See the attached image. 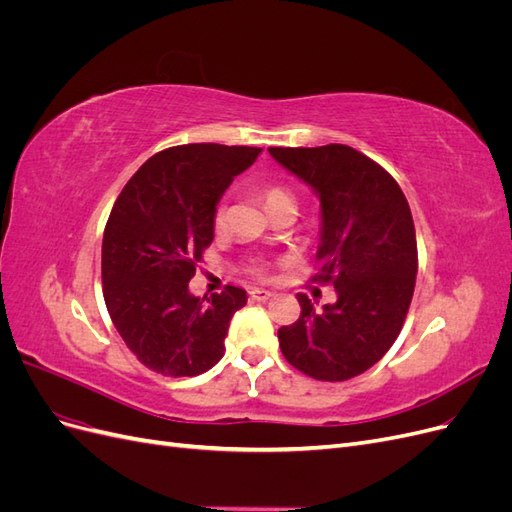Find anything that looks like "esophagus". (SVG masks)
I'll return each instance as SVG.
<instances>
[{
  "instance_id": "esophagus-1",
  "label": "esophagus",
  "mask_w": 512,
  "mask_h": 512,
  "mask_svg": "<svg viewBox=\"0 0 512 512\" xmlns=\"http://www.w3.org/2000/svg\"><path fill=\"white\" fill-rule=\"evenodd\" d=\"M250 297H252V301H269L273 297V292L265 290V288H252Z\"/></svg>"
}]
</instances>
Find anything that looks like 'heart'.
<instances>
[{
	"label": "heart",
	"instance_id": "heart-1",
	"mask_svg": "<svg viewBox=\"0 0 512 512\" xmlns=\"http://www.w3.org/2000/svg\"><path fill=\"white\" fill-rule=\"evenodd\" d=\"M286 200H292V196L286 190H282V188H267L265 190V205H267V209L280 205V203H286ZM292 203H294V200H292ZM213 222H215V226H222L224 224V209L222 207H218V211H215V220ZM252 271L260 273L262 267L254 265Z\"/></svg>",
	"mask_w": 512,
	"mask_h": 512
}]
</instances>
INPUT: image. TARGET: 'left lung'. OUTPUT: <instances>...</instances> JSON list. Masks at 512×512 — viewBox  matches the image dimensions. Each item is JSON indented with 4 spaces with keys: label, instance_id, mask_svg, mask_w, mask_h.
I'll use <instances>...</instances> for the list:
<instances>
[{
    "label": "left lung",
    "instance_id": "8db88e82",
    "mask_svg": "<svg viewBox=\"0 0 512 512\" xmlns=\"http://www.w3.org/2000/svg\"><path fill=\"white\" fill-rule=\"evenodd\" d=\"M271 158L320 200L316 260L337 301L297 294L301 316L277 331L290 365L342 382L376 365L397 339L418 269L410 205L386 170L346 145L269 147Z\"/></svg>",
    "mask_w": 512,
    "mask_h": 512
}]
</instances>
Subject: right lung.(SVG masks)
Instances as JSON below:
<instances>
[{
    "instance_id": "obj_1",
    "label": "right lung",
    "mask_w": 512,
    "mask_h": 512,
    "mask_svg": "<svg viewBox=\"0 0 512 512\" xmlns=\"http://www.w3.org/2000/svg\"><path fill=\"white\" fill-rule=\"evenodd\" d=\"M258 147L192 143L149 158L121 190L102 239L104 301L136 359L162 376H198L224 356L243 288L198 299L196 262L213 241L215 211Z\"/></svg>"
}]
</instances>
